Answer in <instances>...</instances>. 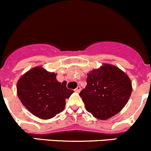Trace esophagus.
Here are the masks:
<instances>
[{"mask_svg": "<svg viewBox=\"0 0 151 151\" xmlns=\"http://www.w3.org/2000/svg\"><path fill=\"white\" fill-rule=\"evenodd\" d=\"M81 89V86H78L77 88H76V89H75V90H74V91H75L76 92H78H78H80Z\"/></svg>", "mask_w": 151, "mask_h": 151, "instance_id": "esophagus-1", "label": "esophagus"}]
</instances>
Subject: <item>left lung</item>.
I'll use <instances>...</instances> for the list:
<instances>
[{
  "label": "left lung",
  "mask_w": 151,
  "mask_h": 151,
  "mask_svg": "<svg viewBox=\"0 0 151 151\" xmlns=\"http://www.w3.org/2000/svg\"><path fill=\"white\" fill-rule=\"evenodd\" d=\"M131 92V81L125 72L114 65L103 64L87 73L86 86L79 95L86 111L105 120L124 108Z\"/></svg>",
  "instance_id": "1"
}]
</instances>
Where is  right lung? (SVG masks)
<instances>
[{
  "instance_id": "1",
  "label": "right lung",
  "mask_w": 151,
  "mask_h": 151,
  "mask_svg": "<svg viewBox=\"0 0 151 151\" xmlns=\"http://www.w3.org/2000/svg\"><path fill=\"white\" fill-rule=\"evenodd\" d=\"M74 91L60 83L56 73L41 66L27 71L17 83V94L22 104L36 117L43 120L53 118L64 110L65 100Z\"/></svg>"
}]
</instances>
